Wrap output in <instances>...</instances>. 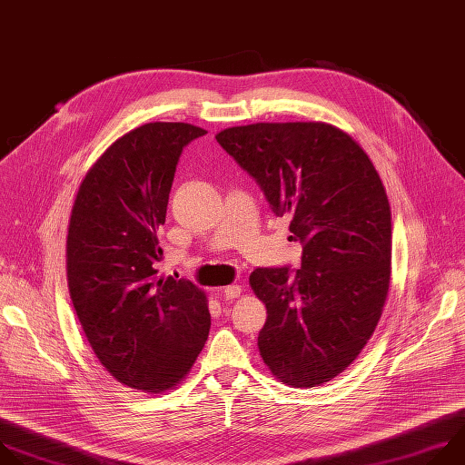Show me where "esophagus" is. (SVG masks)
I'll return each instance as SVG.
<instances>
[{"label": "esophagus", "mask_w": 465, "mask_h": 465, "mask_svg": "<svg viewBox=\"0 0 465 465\" xmlns=\"http://www.w3.org/2000/svg\"><path fill=\"white\" fill-rule=\"evenodd\" d=\"M223 297L227 299V301H232V299H236V297H240V293H242V288L238 286V284H231V286H227V288H223Z\"/></svg>", "instance_id": "1"}]
</instances>
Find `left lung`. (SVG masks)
Masks as SVG:
<instances>
[{
	"mask_svg": "<svg viewBox=\"0 0 465 465\" xmlns=\"http://www.w3.org/2000/svg\"><path fill=\"white\" fill-rule=\"evenodd\" d=\"M258 183L276 216H292L301 267H258L265 302L258 348L272 376L319 387L374 333L391 282L392 222L380 173L362 148L324 123H256L216 135Z\"/></svg>",
	"mask_w": 465,
	"mask_h": 465,
	"instance_id": "left-lung-1",
	"label": "left lung"
}]
</instances>
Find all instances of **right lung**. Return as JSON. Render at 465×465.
<instances>
[{"instance_id":"1","label":"right lung","mask_w":465,"mask_h":465,"mask_svg":"<svg viewBox=\"0 0 465 465\" xmlns=\"http://www.w3.org/2000/svg\"><path fill=\"white\" fill-rule=\"evenodd\" d=\"M184 123H148L117 139L76 194L67 234V284L84 333L123 385L161 392L202 351L211 313L191 281L157 276V229L183 148L205 135Z\"/></svg>"}]
</instances>
